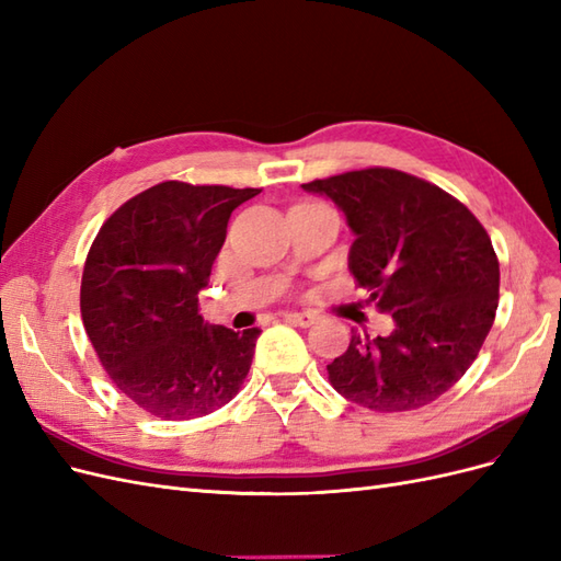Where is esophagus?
<instances>
[{
    "label": "esophagus",
    "mask_w": 561,
    "mask_h": 561,
    "mask_svg": "<svg viewBox=\"0 0 561 561\" xmlns=\"http://www.w3.org/2000/svg\"><path fill=\"white\" fill-rule=\"evenodd\" d=\"M285 318L290 320V322H295V325H299V328H309V325H313V322L318 320V313H313V311H299V313H287Z\"/></svg>",
    "instance_id": "esophagus-1"
}]
</instances>
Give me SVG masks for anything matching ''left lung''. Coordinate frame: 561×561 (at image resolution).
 Listing matches in <instances>:
<instances>
[{
    "label": "left lung",
    "mask_w": 561,
    "mask_h": 561,
    "mask_svg": "<svg viewBox=\"0 0 561 561\" xmlns=\"http://www.w3.org/2000/svg\"><path fill=\"white\" fill-rule=\"evenodd\" d=\"M301 186L344 213L351 274L396 325L377 339L353 334L328 365L330 383L375 412L431 404L466 375L494 325L501 274L489 233L461 201L393 168Z\"/></svg>",
    "instance_id": "obj_1"
}]
</instances>
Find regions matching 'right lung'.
<instances>
[{
	"instance_id": "right-lung-1",
	"label": "right lung",
	"mask_w": 561,
	"mask_h": 561,
	"mask_svg": "<svg viewBox=\"0 0 561 561\" xmlns=\"http://www.w3.org/2000/svg\"><path fill=\"white\" fill-rule=\"evenodd\" d=\"M260 190L161 182L98 231L81 278V318L112 383L168 421L215 412L241 390L260 330L208 325L198 293L231 213Z\"/></svg>"
}]
</instances>
